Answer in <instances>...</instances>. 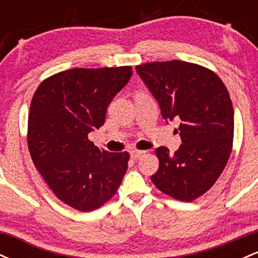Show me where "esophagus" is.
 <instances>
[{"instance_id": "obj_1", "label": "esophagus", "mask_w": 258, "mask_h": 258, "mask_svg": "<svg viewBox=\"0 0 258 258\" xmlns=\"http://www.w3.org/2000/svg\"><path fill=\"white\" fill-rule=\"evenodd\" d=\"M147 152H144V150H132L131 152V156L135 160H138V159H142L144 155H146Z\"/></svg>"}]
</instances>
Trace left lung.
I'll list each match as a JSON object with an SVG mask.
<instances>
[{
  "label": "left lung",
  "mask_w": 258,
  "mask_h": 258,
  "mask_svg": "<svg viewBox=\"0 0 258 258\" xmlns=\"http://www.w3.org/2000/svg\"><path fill=\"white\" fill-rule=\"evenodd\" d=\"M136 72L158 100L166 121L178 120L182 146L174 154L155 150L159 168L152 176L162 193L180 201L205 194L232 153L234 110L229 93L214 72L182 60L154 61Z\"/></svg>",
  "instance_id": "left-lung-1"
}]
</instances>
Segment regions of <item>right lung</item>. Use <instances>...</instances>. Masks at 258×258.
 Returning <instances> with one entry per match:
<instances>
[{
  "instance_id": "add662e5",
  "label": "right lung",
  "mask_w": 258,
  "mask_h": 258,
  "mask_svg": "<svg viewBox=\"0 0 258 258\" xmlns=\"http://www.w3.org/2000/svg\"><path fill=\"white\" fill-rule=\"evenodd\" d=\"M132 76L131 67L65 70L41 82L32 97L28 147L34 165L64 204L93 211L117 191L130 154L109 153L88 139Z\"/></svg>"
}]
</instances>
